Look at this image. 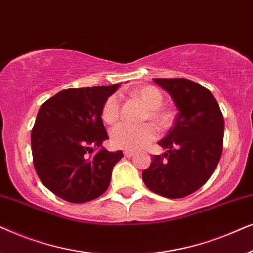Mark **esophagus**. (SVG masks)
<instances>
[{
    "label": "esophagus",
    "instance_id": "obj_1",
    "mask_svg": "<svg viewBox=\"0 0 253 253\" xmlns=\"http://www.w3.org/2000/svg\"><path fill=\"white\" fill-rule=\"evenodd\" d=\"M133 154H134V152H132V151H124V157H126V158L133 157Z\"/></svg>",
    "mask_w": 253,
    "mask_h": 253
}]
</instances>
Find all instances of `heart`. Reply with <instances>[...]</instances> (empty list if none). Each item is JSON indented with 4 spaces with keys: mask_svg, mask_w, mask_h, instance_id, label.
Masks as SVG:
<instances>
[{
    "mask_svg": "<svg viewBox=\"0 0 253 253\" xmlns=\"http://www.w3.org/2000/svg\"><path fill=\"white\" fill-rule=\"evenodd\" d=\"M137 98L148 109L146 119L152 121L160 129H166L172 122V114L167 109L161 108L164 95L160 89L154 86H141L132 91ZM101 117L107 124H114L120 117V99L116 94L110 95L102 107ZM157 137V131L151 124L134 126L126 123H121L110 131V141L113 146L126 151L140 150L153 141Z\"/></svg>",
    "mask_w": 253,
    "mask_h": 253,
    "instance_id": "obj_1",
    "label": "heart"
}]
</instances>
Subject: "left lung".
<instances>
[{
    "label": "left lung",
    "mask_w": 253,
    "mask_h": 253,
    "mask_svg": "<svg viewBox=\"0 0 253 253\" xmlns=\"http://www.w3.org/2000/svg\"><path fill=\"white\" fill-rule=\"evenodd\" d=\"M154 83L171 96L178 113L174 126L158 143L166 152L153 155L143 181L157 195L183 198L205 184L219 164L223 116L212 93L195 82L154 78Z\"/></svg>",
    "instance_id": "8db88e82"
}]
</instances>
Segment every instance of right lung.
<instances>
[{
	"instance_id": "1",
	"label": "right lung",
	"mask_w": 253,
	"mask_h": 253,
	"mask_svg": "<svg viewBox=\"0 0 253 253\" xmlns=\"http://www.w3.org/2000/svg\"><path fill=\"white\" fill-rule=\"evenodd\" d=\"M120 84L68 88L48 99L31 133L33 165L40 181L70 203H86L108 189L122 151L109 152L101 119L106 100Z\"/></svg>"
}]
</instances>
